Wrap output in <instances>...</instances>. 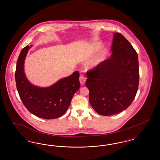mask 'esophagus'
Segmentation results:
<instances>
[{
    "mask_svg": "<svg viewBox=\"0 0 160 160\" xmlns=\"http://www.w3.org/2000/svg\"><path fill=\"white\" fill-rule=\"evenodd\" d=\"M79 80H80V84L83 85L85 83L86 81V78L85 77H84L83 76H80Z\"/></svg>",
    "mask_w": 160,
    "mask_h": 160,
    "instance_id": "1",
    "label": "esophagus"
}]
</instances>
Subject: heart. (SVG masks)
<instances>
[{
	"instance_id": "heart-1",
	"label": "heart",
	"mask_w": 160,
	"mask_h": 160,
	"mask_svg": "<svg viewBox=\"0 0 160 160\" xmlns=\"http://www.w3.org/2000/svg\"><path fill=\"white\" fill-rule=\"evenodd\" d=\"M100 47H101V46L99 45V44H98V46H97V49H99L100 48ZM107 53L106 51H105V52H104V53L101 56H100L99 58H98L97 59H96L95 61L94 62V63H93V65H95V66H96V65H98L99 63L101 62V61L102 60V58H103V56Z\"/></svg>"
}]
</instances>
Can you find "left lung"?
<instances>
[{
  "label": "left lung",
  "instance_id": "obj_1",
  "mask_svg": "<svg viewBox=\"0 0 160 160\" xmlns=\"http://www.w3.org/2000/svg\"><path fill=\"white\" fill-rule=\"evenodd\" d=\"M111 50L108 59L88 71L86 82L91 106L103 116L127 109L136 95L139 83L137 52L121 33L113 34Z\"/></svg>",
  "mask_w": 160,
  "mask_h": 160
}]
</instances>
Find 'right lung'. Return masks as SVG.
Here are the masks:
<instances>
[{"mask_svg": "<svg viewBox=\"0 0 160 160\" xmlns=\"http://www.w3.org/2000/svg\"><path fill=\"white\" fill-rule=\"evenodd\" d=\"M31 47L23 48L17 62L15 82L20 98L26 108L37 117L45 119L59 118L67 112L73 95L80 86L79 72L75 71L48 88L32 85L24 72V60Z\"/></svg>", "mask_w": 160, "mask_h": 160, "instance_id": "1", "label": "right lung"}]
</instances>
